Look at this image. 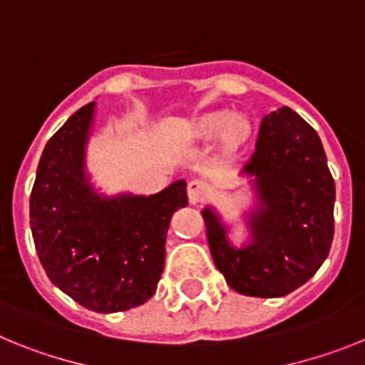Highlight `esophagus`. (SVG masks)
I'll return each mask as SVG.
<instances>
[{
    "instance_id": "obj_1",
    "label": "esophagus",
    "mask_w": 365,
    "mask_h": 365,
    "mask_svg": "<svg viewBox=\"0 0 365 365\" xmlns=\"http://www.w3.org/2000/svg\"><path fill=\"white\" fill-rule=\"evenodd\" d=\"M209 195V185L202 180H192L187 185V196H189V202L191 204H198V202H204Z\"/></svg>"
}]
</instances>
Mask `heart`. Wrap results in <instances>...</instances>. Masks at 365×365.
I'll list each match as a JSON object with an SVG mask.
<instances>
[{"label": "heart", "instance_id": "obj_1", "mask_svg": "<svg viewBox=\"0 0 365 365\" xmlns=\"http://www.w3.org/2000/svg\"><path fill=\"white\" fill-rule=\"evenodd\" d=\"M250 132V121L242 113L209 112L195 117L185 126V138L191 143H209L220 138L230 147L240 143Z\"/></svg>", "mask_w": 365, "mask_h": 365}]
</instances>
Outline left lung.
Here are the masks:
<instances>
[{"label":"left lung","instance_id":"1","mask_svg":"<svg viewBox=\"0 0 365 365\" xmlns=\"http://www.w3.org/2000/svg\"><path fill=\"white\" fill-rule=\"evenodd\" d=\"M257 207L246 217L250 242L235 248L213 209L202 217L215 266L235 292L281 297L305 284L334 237V180L316 130L292 108L262 117L257 145L240 170Z\"/></svg>","mask_w":365,"mask_h":365}]
</instances>
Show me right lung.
Instances as JSON below:
<instances>
[{
	"label": "right lung",
	"instance_id": "obj_1",
	"mask_svg": "<svg viewBox=\"0 0 365 365\" xmlns=\"http://www.w3.org/2000/svg\"><path fill=\"white\" fill-rule=\"evenodd\" d=\"M95 103L82 106L47 141L31 191L34 248L51 283L78 305L110 314L156 294L174 211L185 182L158 195L101 196L86 174Z\"/></svg>",
	"mask_w": 365,
	"mask_h": 365
}]
</instances>
